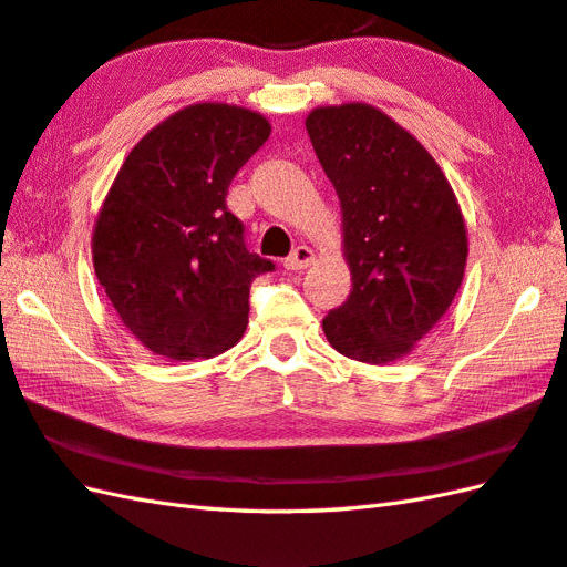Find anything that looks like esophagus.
I'll return each mask as SVG.
<instances>
[{"instance_id": "1", "label": "esophagus", "mask_w": 567, "mask_h": 567, "mask_svg": "<svg viewBox=\"0 0 567 567\" xmlns=\"http://www.w3.org/2000/svg\"><path fill=\"white\" fill-rule=\"evenodd\" d=\"M313 262V251L309 246H297L292 254H289L287 258H285V268L287 270H305V268H309Z\"/></svg>"}]
</instances>
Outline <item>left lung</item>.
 <instances>
[{
    "label": "left lung",
    "instance_id": "left-lung-1",
    "mask_svg": "<svg viewBox=\"0 0 567 567\" xmlns=\"http://www.w3.org/2000/svg\"><path fill=\"white\" fill-rule=\"evenodd\" d=\"M307 133L338 193L352 275L350 297L328 311L323 333L350 360L396 362L462 287V207L432 154L370 103L313 109Z\"/></svg>",
    "mask_w": 567,
    "mask_h": 567
}]
</instances>
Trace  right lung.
Returning <instances> with one entry per match:
<instances>
[{"label":"right lung","mask_w":567,"mask_h":567,"mask_svg":"<svg viewBox=\"0 0 567 567\" xmlns=\"http://www.w3.org/2000/svg\"><path fill=\"white\" fill-rule=\"evenodd\" d=\"M268 137L256 111L193 103L152 127L117 171L91 254L113 309L154 354L203 360L241 340L251 282L275 266L246 248L227 193Z\"/></svg>","instance_id":"1"}]
</instances>
